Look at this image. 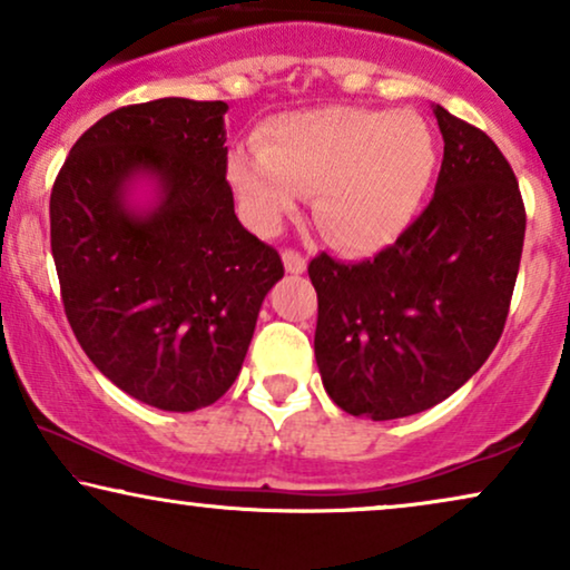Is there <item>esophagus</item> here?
<instances>
[{
	"instance_id": "obj_1",
	"label": "esophagus",
	"mask_w": 570,
	"mask_h": 570,
	"mask_svg": "<svg viewBox=\"0 0 570 570\" xmlns=\"http://www.w3.org/2000/svg\"><path fill=\"white\" fill-rule=\"evenodd\" d=\"M283 264L291 275H303V272H306V259H303V254L295 252V248H285Z\"/></svg>"
}]
</instances>
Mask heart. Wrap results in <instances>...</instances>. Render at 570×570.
I'll use <instances>...</instances> for the list:
<instances>
[{
  "mask_svg": "<svg viewBox=\"0 0 570 570\" xmlns=\"http://www.w3.org/2000/svg\"><path fill=\"white\" fill-rule=\"evenodd\" d=\"M433 174V131L412 111L330 106L279 116L262 147L230 155V184L256 230H277L314 189L316 223L350 252L394 244L417 217Z\"/></svg>",
  "mask_w": 570,
  "mask_h": 570,
  "instance_id": "b5f03b06",
  "label": "heart"
}]
</instances>
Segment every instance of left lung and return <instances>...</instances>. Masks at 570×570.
Here are the masks:
<instances>
[{
	"label": "left lung",
	"mask_w": 570,
	"mask_h": 570,
	"mask_svg": "<svg viewBox=\"0 0 570 570\" xmlns=\"http://www.w3.org/2000/svg\"><path fill=\"white\" fill-rule=\"evenodd\" d=\"M443 135L435 194L373 259L318 254L314 353L326 394L355 417L431 410L470 381L501 340L527 213L485 131L433 106Z\"/></svg>",
	"instance_id": "1"
}]
</instances>
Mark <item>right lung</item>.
Wrapping results in <instances>:
<instances>
[{"instance_id": "1", "label": "right lung", "mask_w": 570, "mask_h": 570, "mask_svg": "<svg viewBox=\"0 0 570 570\" xmlns=\"http://www.w3.org/2000/svg\"><path fill=\"white\" fill-rule=\"evenodd\" d=\"M223 100L116 108L77 139L51 189V254L77 342L121 392L191 412L220 400L285 275L225 181ZM139 180L147 208L130 205Z\"/></svg>"}]
</instances>
